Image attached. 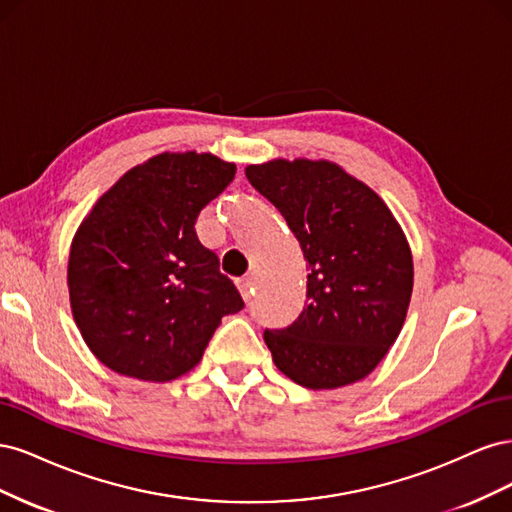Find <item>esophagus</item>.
Returning <instances> with one entry per match:
<instances>
[{"label": "esophagus", "instance_id": "esophagus-1", "mask_svg": "<svg viewBox=\"0 0 512 512\" xmlns=\"http://www.w3.org/2000/svg\"><path fill=\"white\" fill-rule=\"evenodd\" d=\"M237 288H239L241 297H243L245 301H250V299H252V294H254V282H252V277H250V275H243V277H239V280H237Z\"/></svg>", "mask_w": 512, "mask_h": 512}]
</instances>
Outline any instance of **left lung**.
I'll list each match as a JSON object with an SVG mask.
<instances>
[{
  "label": "left lung",
  "instance_id": "8db88e82",
  "mask_svg": "<svg viewBox=\"0 0 512 512\" xmlns=\"http://www.w3.org/2000/svg\"><path fill=\"white\" fill-rule=\"evenodd\" d=\"M245 177L284 215L307 260V305L265 331L275 367L305 389L369 376L404 327L414 284L408 239L384 200L329 160L250 164Z\"/></svg>",
  "mask_w": 512,
  "mask_h": 512
}]
</instances>
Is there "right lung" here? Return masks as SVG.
I'll return each instance as SVG.
<instances>
[{
	"label": "right lung",
	"mask_w": 512,
	"mask_h": 512,
	"mask_svg": "<svg viewBox=\"0 0 512 512\" xmlns=\"http://www.w3.org/2000/svg\"><path fill=\"white\" fill-rule=\"evenodd\" d=\"M213 153H158L94 205L70 245L76 327L121 376L170 382L198 365L222 316L243 299L196 237V220L235 179Z\"/></svg>",
	"instance_id": "right-lung-1"
}]
</instances>
